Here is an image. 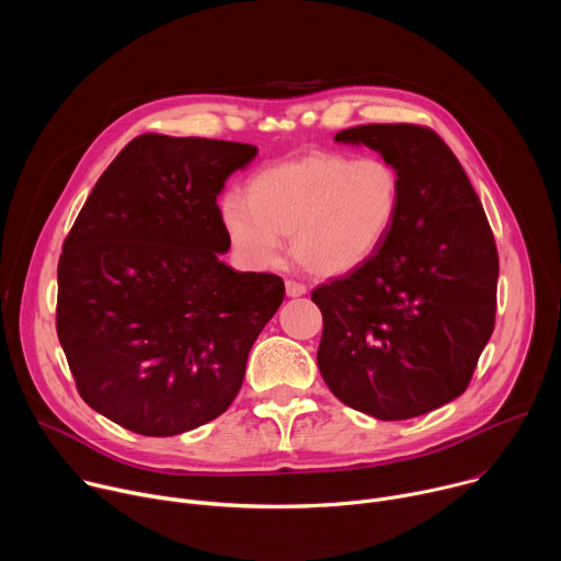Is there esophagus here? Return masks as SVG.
Masks as SVG:
<instances>
[{"instance_id": "obj_1", "label": "esophagus", "mask_w": 561, "mask_h": 561, "mask_svg": "<svg viewBox=\"0 0 561 561\" xmlns=\"http://www.w3.org/2000/svg\"><path fill=\"white\" fill-rule=\"evenodd\" d=\"M286 295L288 297H301V295H306V286L295 282V279H286Z\"/></svg>"}]
</instances>
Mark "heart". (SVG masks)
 <instances>
[{"mask_svg": "<svg viewBox=\"0 0 561 561\" xmlns=\"http://www.w3.org/2000/svg\"><path fill=\"white\" fill-rule=\"evenodd\" d=\"M402 208V178L381 157L310 152L255 173L247 199L228 195L221 224L234 255L253 268L279 264L282 237L322 277L346 275L383 247Z\"/></svg>", "mask_w": 561, "mask_h": 561, "instance_id": "heart-1", "label": "heart"}]
</instances>
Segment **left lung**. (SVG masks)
<instances>
[{"label": "left lung", "instance_id": "left-lung-1", "mask_svg": "<svg viewBox=\"0 0 561 561\" xmlns=\"http://www.w3.org/2000/svg\"><path fill=\"white\" fill-rule=\"evenodd\" d=\"M402 178V208L377 255L310 299L324 317L319 373L346 407L394 422L459 397L495 329L500 257L484 206L444 139L415 124L335 135Z\"/></svg>", "mask_w": 561, "mask_h": 561}]
</instances>
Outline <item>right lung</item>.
<instances>
[{
	"mask_svg": "<svg viewBox=\"0 0 561 561\" xmlns=\"http://www.w3.org/2000/svg\"><path fill=\"white\" fill-rule=\"evenodd\" d=\"M257 146L139 135L79 210L57 266V337L77 392L111 422L171 437L219 417L284 299L237 273L217 195Z\"/></svg>",
	"mask_w": 561,
	"mask_h": 561,
	"instance_id": "right-lung-1",
	"label": "right lung"
}]
</instances>
